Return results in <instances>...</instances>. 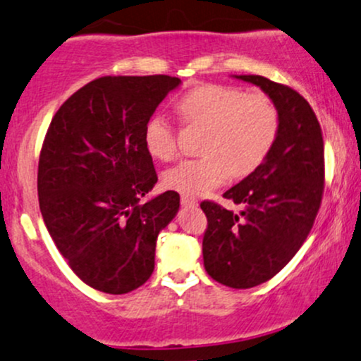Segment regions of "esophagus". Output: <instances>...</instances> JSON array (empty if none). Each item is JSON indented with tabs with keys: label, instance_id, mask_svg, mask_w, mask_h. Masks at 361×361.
Masks as SVG:
<instances>
[{
	"label": "esophagus",
	"instance_id": "1",
	"mask_svg": "<svg viewBox=\"0 0 361 361\" xmlns=\"http://www.w3.org/2000/svg\"><path fill=\"white\" fill-rule=\"evenodd\" d=\"M180 202L182 206H197V199L194 196H189V194H182L180 196Z\"/></svg>",
	"mask_w": 361,
	"mask_h": 361
}]
</instances>
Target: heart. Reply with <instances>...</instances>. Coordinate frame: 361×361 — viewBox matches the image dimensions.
<instances>
[{
	"mask_svg": "<svg viewBox=\"0 0 361 361\" xmlns=\"http://www.w3.org/2000/svg\"><path fill=\"white\" fill-rule=\"evenodd\" d=\"M182 120L206 128L199 159L182 160L164 173V185L189 196H201L233 173L243 177L260 167L272 150L281 126L277 106L264 92L247 94L238 87L201 84L177 104ZM145 145L159 160L177 154V131L164 114L147 123Z\"/></svg>",
	"mask_w": 361,
	"mask_h": 361,
	"instance_id": "heart-1",
	"label": "heart"
}]
</instances>
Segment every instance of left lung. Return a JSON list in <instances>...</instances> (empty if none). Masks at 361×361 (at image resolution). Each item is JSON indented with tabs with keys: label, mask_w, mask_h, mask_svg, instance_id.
I'll return each mask as SVG.
<instances>
[{
	"label": "left lung",
	"mask_w": 361,
	"mask_h": 361,
	"mask_svg": "<svg viewBox=\"0 0 361 361\" xmlns=\"http://www.w3.org/2000/svg\"><path fill=\"white\" fill-rule=\"evenodd\" d=\"M274 101L281 126L264 164L223 194L233 213L202 201L206 272L223 286L250 289L277 275L306 241L324 190V143L319 121L298 91L262 75H236Z\"/></svg>",
	"instance_id": "left-lung-1"
}]
</instances>
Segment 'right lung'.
Here are the masks:
<instances>
[{
    "mask_svg": "<svg viewBox=\"0 0 361 361\" xmlns=\"http://www.w3.org/2000/svg\"><path fill=\"white\" fill-rule=\"evenodd\" d=\"M180 79L106 75L55 113L38 160V202L55 247L84 283L106 294L143 286L159 233L179 211L167 190L150 201L157 172L147 123Z\"/></svg>",
    "mask_w": 361,
    "mask_h": 361,
    "instance_id": "right-lung-1",
    "label": "right lung"
}]
</instances>
